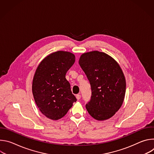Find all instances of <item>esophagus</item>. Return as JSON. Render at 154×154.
<instances>
[{
	"label": "esophagus",
	"instance_id": "1",
	"mask_svg": "<svg viewBox=\"0 0 154 154\" xmlns=\"http://www.w3.org/2000/svg\"><path fill=\"white\" fill-rule=\"evenodd\" d=\"M76 98H77V99L79 100L81 98V95L80 94H77L76 95Z\"/></svg>",
	"mask_w": 154,
	"mask_h": 154
}]
</instances>
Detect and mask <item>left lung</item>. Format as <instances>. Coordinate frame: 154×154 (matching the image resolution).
I'll use <instances>...</instances> for the list:
<instances>
[{
    "label": "left lung",
    "mask_w": 154,
    "mask_h": 154,
    "mask_svg": "<svg viewBox=\"0 0 154 154\" xmlns=\"http://www.w3.org/2000/svg\"><path fill=\"white\" fill-rule=\"evenodd\" d=\"M79 63L91 85L88 112L98 121L112 118L121 108L125 94L126 82L120 66L112 57L97 51L83 54Z\"/></svg>",
    "instance_id": "8db88e82"
}]
</instances>
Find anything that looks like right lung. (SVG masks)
Wrapping results in <instances>:
<instances>
[{
    "label": "right lung",
    "mask_w": 154,
    "mask_h": 154,
    "mask_svg": "<svg viewBox=\"0 0 154 154\" xmlns=\"http://www.w3.org/2000/svg\"><path fill=\"white\" fill-rule=\"evenodd\" d=\"M75 60L71 52L57 51L44 58L35 71L32 83L33 97L41 112L49 119H61L77 100L66 79Z\"/></svg>",
    "instance_id": "obj_1"
}]
</instances>
